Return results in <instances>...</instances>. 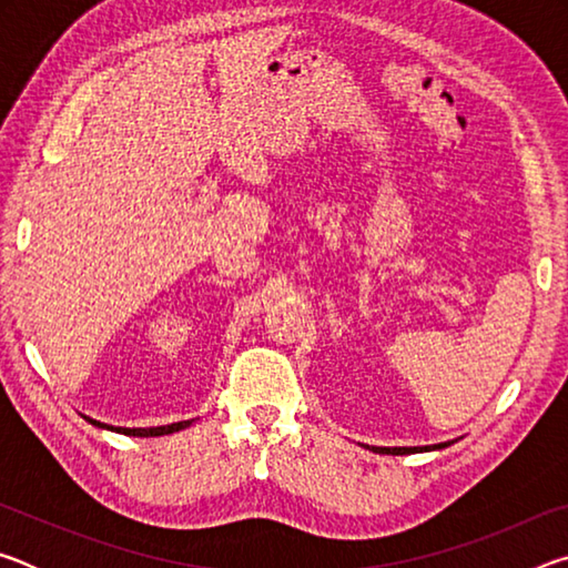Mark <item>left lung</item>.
<instances>
[{
    "label": "left lung",
    "mask_w": 568,
    "mask_h": 568,
    "mask_svg": "<svg viewBox=\"0 0 568 568\" xmlns=\"http://www.w3.org/2000/svg\"><path fill=\"white\" fill-rule=\"evenodd\" d=\"M450 444H436V446H396V448H386V446H373L371 450H376V454H390V456H408V454H418V450H438V448H446Z\"/></svg>",
    "instance_id": "obj_1"
}]
</instances>
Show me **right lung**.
I'll return each instance as SVG.
<instances>
[{
    "mask_svg": "<svg viewBox=\"0 0 568 568\" xmlns=\"http://www.w3.org/2000/svg\"><path fill=\"white\" fill-rule=\"evenodd\" d=\"M88 418V416H84ZM92 426L98 428H108L114 430V434H122V436H140V438H148V436H168V434H175V430L187 428L192 420H178V423H170V426H155V428H122V426H110V423H100L94 418H88Z\"/></svg>",
    "mask_w": 568,
    "mask_h": 568,
    "instance_id": "obj_1",
    "label": "right lung"
}]
</instances>
